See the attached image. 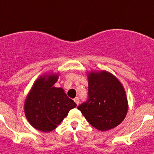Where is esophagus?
Wrapping results in <instances>:
<instances>
[{"mask_svg":"<svg viewBox=\"0 0 154 154\" xmlns=\"http://www.w3.org/2000/svg\"><path fill=\"white\" fill-rule=\"evenodd\" d=\"M74 101H75V102L76 104H77V105H79V98L78 97H75V98L74 99Z\"/></svg>","mask_w":154,"mask_h":154,"instance_id":"esophagus-1","label":"esophagus"}]
</instances>
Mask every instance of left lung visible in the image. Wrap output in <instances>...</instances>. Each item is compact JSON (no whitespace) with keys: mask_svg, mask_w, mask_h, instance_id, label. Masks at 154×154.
<instances>
[{"mask_svg":"<svg viewBox=\"0 0 154 154\" xmlns=\"http://www.w3.org/2000/svg\"><path fill=\"white\" fill-rule=\"evenodd\" d=\"M88 99L78 109L87 121L99 131H108L124 120L128 98L121 82L106 71L88 74Z\"/></svg>","mask_w":154,"mask_h":154,"instance_id":"8db88e82","label":"left lung"}]
</instances>
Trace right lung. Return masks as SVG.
Masks as SVG:
<instances>
[{"label":"right lung","instance_id":"add662e5","mask_svg":"<svg viewBox=\"0 0 154 154\" xmlns=\"http://www.w3.org/2000/svg\"><path fill=\"white\" fill-rule=\"evenodd\" d=\"M57 79L58 74L40 76L34 82L24 103L26 119L30 125L41 131L54 130L70 110L77 105L63 89L53 86Z\"/></svg>","mask_w":154,"mask_h":154}]
</instances>
